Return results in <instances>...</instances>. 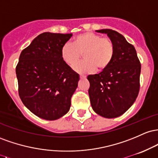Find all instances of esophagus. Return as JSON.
<instances>
[{"label": "esophagus", "instance_id": "esophagus-1", "mask_svg": "<svg viewBox=\"0 0 158 158\" xmlns=\"http://www.w3.org/2000/svg\"><path fill=\"white\" fill-rule=\"evenodd\" d=\"M80 78H81V79H84V78H86V76L81 74V75H80Z\"/></svg>", "mask_w": 158, "mask_h": 158}]
</instances>
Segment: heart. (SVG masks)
<instances>
[{"mask_svg":"<svg viewBox=\"0 0 158 158\" xmlns=\"http://www.w3.org/2000/svg\"><path fill=\"white\" fill-rule=\"evenodd\" d=\"M114 53L112 41L92 32L79 34L74 39L73 45L66 42L60 51L62 59L69 65L75 64L84 54L85 60L74 66V69L81 74L92 73L95 69L98 72L107 69Z\"/></svg>","mask_w":158,"mask_h":158,"instance_id":"obj_1","label":"heart"}]
</instances>
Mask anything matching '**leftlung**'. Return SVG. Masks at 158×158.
Wrapping results in <instances>:
<instances>
[{
	"instance_id": "8db88e82",
	"label": "left lung",
	"mask_w": 158,
	"mask_h": 158,
	"mask_svg": "<svg viewBox=\"0 0 158 158\" xmlns=\"http://www.w3.org/2000/svg\"><path fill=\"white\" fill-rule=\"evenodd\" d=\"M96 32L107 35L115 53L107 69L87 77L90 103L99 116L116 118L126 112L137 98L141 65L134 47L122 34L110 29Z\"/></svg>"
}]
</instances>
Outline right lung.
I'll return each instance as SVG.
<instances>
[{
  "label": "right lung",
  "mask_w": 158,
  "mask_h": 158,
  "mask_svg": "<svg viewBox=\"0 0 158 158\" xmlns=\"http://www.w3.org/2000/svg\"><path fill=\"white\" fill-rule=\"evenodd\" d=\"M72 33H41L19 56L15 72L24 106L38 117L56 120L69 112L79 74L61 57Z\"/></svg>",
  "instance_id": "right-lung-1"
}]
</instances>
